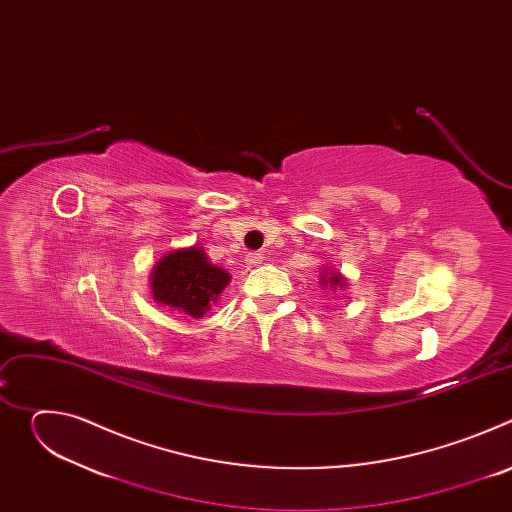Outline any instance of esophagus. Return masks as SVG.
<instances>
[{
  "label": "esophagus",
  "instance_id": "esophagus-1",
  "mask_svg": "<svg viewBox=\"0 0 512 512\" xmlns=\"http://www.w3.org/2000/svg\"><path fill=\"white\" fill-rule=\"evenodd\" d=\"M263 253L261 251H251V253H247V257H245V261H247V265H261L263 263Z\"/></svg>",
  "mask_w": 512,
  "mask_h": 512
}]
</instances>
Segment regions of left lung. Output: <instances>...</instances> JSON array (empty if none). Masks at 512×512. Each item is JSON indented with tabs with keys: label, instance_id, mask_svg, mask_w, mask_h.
Listing matches in <instances>:
<instances>
[{
	"label": "left lung",
	"instance_id": "8db88e82",
	"mask_svg": "<svg viewBox=\"0 0 512 512\" xmlns=\"http://www.w3.org/2000/svg\"><path fill=\"white\" fill-rule=\"evenodd\" d=\"M324 283H326V279H324ZM324 283H322V285H324ZM330 285H334V287H336V285H342V277L334 273V275L330 277Z\"/></svg>",
	"mask_w": 512,
	"mask_h": 512
}]
</instances>
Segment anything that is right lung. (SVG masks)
Returning <instances> with one entry per match:
<instances>
[{
  "label": "right lung",
  "mask_w": 512,
  "mask_h": 512,
  "mask_svg": "<svg viewBox=\"0 0 512 512\" xmlns=\"http://www.w3.org/2000/svg\"><path fill=\"white\" fill-rule=\"evenodd\" d=\"M229 273L210 265L196 247L172 251L152 273L154 298L180 314L200 318L227 287Z\"/></svg>",
  "instance_id": "obj_1"
}]
</instances>
